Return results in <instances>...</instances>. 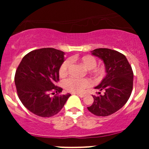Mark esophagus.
Returning a JSON list of instances; mask_svg holds the SVG:
<instances>
[{
    "mask_svg": "<svg viewBox=\"0 0 149 149\" xmlns=\"http://www.w3.org/2000/svg\"><path fill=\"white\" fill-rule=\"evenodd\" d=\"M77 95H78L80 97H84L85 96V94H83V93H79V94H77Z\"/></svg>",
    "mask_w": 149,
    "mask_h": 149,
    "instance_id": "1",
    "label": "esophagus"
}]
</instances>
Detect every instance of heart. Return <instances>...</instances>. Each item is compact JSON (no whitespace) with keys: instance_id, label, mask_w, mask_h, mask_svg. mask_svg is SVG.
Returning <instances> with one entry per match:
<instances>
[{"instance_id":"obj_1","label":"heart","mask_w":149,"mask_h":149,"mask_svg":"<svg viewBox=\"0 0 149 149\" xmlns=\"http://www.w3.org/2000/svg\"><path fill=\"white\" fill-rule=\"evenodd\" d=\"M79 62L82 66L92 73L96 78H102L105 74V68L103 66L96 67L97 60L91 55H85L79 58ZM71 66V60L68 59L61 64L59 67V73L61 76H65L69 71ZM91 85V81L87 78L84 79H76V78H68L63 83L64 88L67 91L71 92H80L84 88H88Z\"/></svg>"}]
</instances>
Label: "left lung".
Wrapping results in <instances>:
<instances>
[{"label": "left lung", "mask_w": 149, "mask_h": 149, "mask_svg": "<svg viewBox=\"0 0 149 149\" xmlns=\"http://www.w3.org/2000/svg\"><path fill=\"white\" fill-rule=\"evenodd\" d=\"M92 55L103 61L106 76L95 89L105 90L103 95H92L94 102L88 107L89 111L97 116H108L116 113L127 103L133 87V72L124 54L108 48L91 51Z\"/></svg>", "instance_id": "8db88e82"}]
</instances>
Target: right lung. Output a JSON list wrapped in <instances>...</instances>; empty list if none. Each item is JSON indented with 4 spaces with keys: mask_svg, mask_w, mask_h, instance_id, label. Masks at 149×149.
I'll use <instances>...</instances> for the list:
<instances>
[{
    "mask_svg": "<svg viewBox=\"0 0 149 149\" xmlns=\"http://www.w3.org/2000/svg\"><path fill=\"white\" fill-rule=\"evenodd\" d=\"M64 54L51 47L35 49L26 54L19 65L15 77L18 97L35 115L42 118L56 115L71 96L69 93L49 95L51 92L62 91L55 84L59 80V67L65 61Z\"/></svg>",
    "mask_w": 149,
    "mask_h": 149,
    "instance_id": "right-lung-1",
    "label": "right lung"
}]
</instances>
